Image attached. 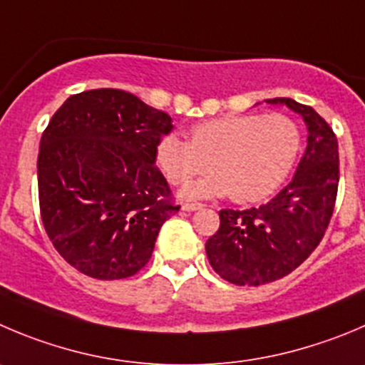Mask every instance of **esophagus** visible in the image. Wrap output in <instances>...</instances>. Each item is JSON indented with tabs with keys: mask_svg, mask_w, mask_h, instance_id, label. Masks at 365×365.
I'll list each match as a JSON object with an SVG mask.
<instances>
[{
	"mask_svg": "<svg viewBox=\"0 0 365 365\" xmlns=\"http://www.w3.org/2000/svg\"><path fill=\"white\" fill-rule=\"evenodd\" d=\"M200 207H202V204H192V202L182 204V211H195V210H200Z\"/></svg>",
	"mask_w": 365,
	"mask_h": 365,
	"instance_id": "obj_1",
	"label": "esophagus"
}]
</instances>
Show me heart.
Masks as SVG:
<instances>
[{
	"instance_id": "b5f03b06",
	"label": "heart",
	"mask_w": 365,
	"mask_h": 365,
	"mask_svg": "<svg viewBox=\"0 0 365 365\" xmlns=\"http://www.w3.org/2000/svg\"><path fill=\"white\" fill-rule=\"evenodd\" d=\"M301 150L299 127L284 114H229L190 128V141L168 134L158 141L155 163L172 185H186L210 168L215 173L186 186L188 199L229 195L259 202L292 172Z\"/></svg>"
}]
</instances>
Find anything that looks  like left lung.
I'll list each match as a JSON object with an SVG mask.
<instances>
[{"label":"left lung","mask_w":365,"mask_h":365,"mask_svg":"<svg viewBox=\"0 0 365 365\" xmlns=\"http://www.w3.org/2000/svg\"><path fill=\"white\" fill-rule=\"evenodd\" d=\"M301 114L308 145L292 180L251 210H220V227L206 242L210 265L240 287L272 283L301 265L324 237L339 188V145L333 128L310 106L270 98Z\"/></svg>","instance_id":"left-lung-1"}]
</instances>
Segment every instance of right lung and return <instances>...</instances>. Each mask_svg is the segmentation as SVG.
I'll return each mask as SVG.
<instances>
[{"mask_svg": "<svg viewBox=\"0 0 365 365\" xmlns=\"http://www.w3.org/2000/svg\"><path fill=\"white\" fill-rule=\"evenodd\" d=\"M172 118L121 89L62 103L37 158L39 207L58 255L95 279H123L150 259L161 225L179 211L155 147Z\"/></svg>", "mask_w": 365, "mask_h": 365, "instance_id": "obj_1", "label": "right lung"}]
</instances>
